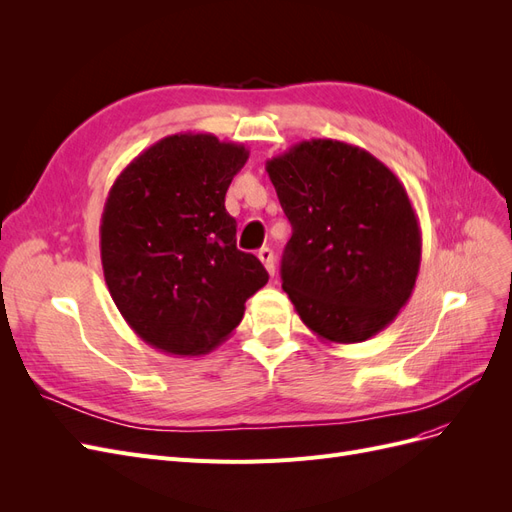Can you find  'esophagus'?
<instances>
[{
	"label": "esophagus",
	"instance_id": "esophagus-1",
	"mask_svg": "<svg viewBox=\"0 0 512 512\" xmlns=\"http://www.w3.org/2000/svg\"><path fill=\"white\" fill-rule=\"evenodd\" d=\"M258 258H260L262 265H265V269L269 271V275H275V256H273L269 247H260Z\"/></svg>",
	"mask_w": 512,
	"mask_h": 512
}]
</instances>
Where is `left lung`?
Segmentation results:
<instances>
[{"label": "left lung", "instance_id": "obj_1", "mask_svg": "<svg viewBox=\"0 0 512 512\" xmlns=\"http://www.w3.org/2000/svg\"><path fill=\"white\" fill-rule=\"evenodd\" d=\"M292 226L282 288L305 327L359 344L397 318L421 269V226L393 170L369 151L312 138L267 160Z\"/></svg>", "mask_w": 512, "mask_h": 512}]
</instances>
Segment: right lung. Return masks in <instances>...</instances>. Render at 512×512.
I'll return each instance as SVG.
<instances>
[{"instance_id": "right-lung-1", "label": "right lung", "mask_w": 512, "mask_h": 512, "mask_svg": "<svg viewBox=\"0 0 512 512\" xmlns=\"http://www.w3.org/2000/svg\"><path fill=\"white\" fill-rule=\"evenodd\" d=\"M250 158L207 132L164 136L115 179L100 220V254L119 314L145 344L203 356L239 327L245 301L269 282L237 250L226 190Z\"/></svg>"}]
</instances>
